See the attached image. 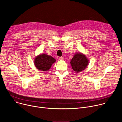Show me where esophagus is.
<instances>
[{"instance_id": "esophagus-1", "label": "esophagus", "mask_w": 122, "mask_h": 122, "mask_svg": "<svg viewBox=\"0 0 122 122\" xmlns=\"http://www.w3.org/2000/svg\"><path fill=\"white\" fill-rule=\"evenodd\" d=\"M64 58L63 57H59V60H60V61H63V60H64Z\"/></svg>"}]
</instances>
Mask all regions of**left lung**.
Masks as SVG:
<instances>
[{"label":"left lung","mask_w":122,"mask_h":122,"mask_svg":"<svg viewBox=\"0 0 122 122\" xmlns=\"http://www.w3.org/2000/svg\"><path fill=\"white\" fill-rule=\"evenodd\" d=\"M89 59L86 56L81 52L74 54L71 59V65L73 70L76 73H79L87 67L89 64Z\"/></svg>","instance_id":"obj_1"}]
</instances>
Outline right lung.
Listing matches in <instances>:
<instances>
[{
  "mask_svg": "<svg viewBox=\"0 0 122 122\" xmlns=\"http://www.w3.org/2000/svg\"><path fill=\"white\" fill-rule=\"evenodd\" d=\"M56 60L51 56L46 54H41L36 56L34 59V65L41 71H48Z\"/></svg>",
  "mask_w": 122,
  "mask_h": 122,
  "instance_id": "obj_1",
  "label": "right lung"
}]
</instances>
